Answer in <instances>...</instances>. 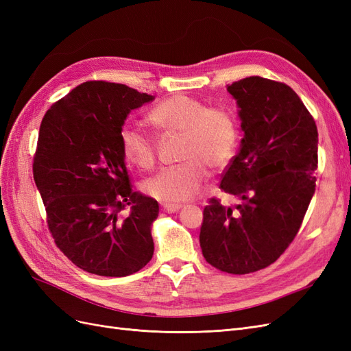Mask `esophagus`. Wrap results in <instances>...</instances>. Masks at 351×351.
Masks as SVG:
<instances>
[{
    "mask_svg": "<svg viewBox=\"0 0 351 351\" xmlns=\"http://www.w3.org/2000/svg\"><path fill=\"white\" fill-rule=\"evenodd\" d=\"M182 209V205H162V210L167 212V214H174V212H178Z\"/></svg>",
    "mask_w": 351,
    "mask_h": 351,
    "instance_id": "1",
    "label": "esophagus"
}]
</instances>
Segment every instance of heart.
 Here are the masks:
<instances>
[{"mask_svg": "<svg viewBox=\"0 0 351 351\" xmlns=\"http://www.w3.org/2000/svg\"><path fill=\"white\" fill-rule=\"evenodd\" d=\"M147 119L158 129L184 137L180 155L184 162L162 169L142 184L145 195L165 205L192 199L205 183L206 168L212 173L224 171L237 154L240 134L234 115L195 97H169L156 105ZM120 147L129 164L141 169L155 165V141L139 127H121Z\"/></svg>", "mask_w": 351, "mask_h": 351, "instance_id": "heart-1", "label": "heart"}]
</instances>
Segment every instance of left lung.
<instances>
[{
    "label": "left lung",
    "mask_w": 351,
    "mask_h": 351,
    "mask_svg": "<svg viewBox=\"0 0 351 351\" xmlns=\"http://www.w3.org/2000/svg\"><path fill=\"white\" fill-rule=\"evenodd\" d=\"M227 90L237 102L243 139L219 189L239 202L210 199L199 241L212 267L249 274L277 261L302 226L316 187L317 129L284 83L250 76Z\"/></svg>",
    "instance_id": "8db88e82"
}]
</instances>
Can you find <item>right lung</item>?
<instances>
[{
	"label": "right lung",
	"instance_id": "obj_1",
	"mask_svg": "<svg viewBox=\"0 0 351 351\" xmlns=\"http://www.w3.org/2000/svg\"><path fill=\"white\" fill-rule=\"evenodd\" d=\"M125 84L84 82L47 111L34 178L58 249L89 274L125 277L152 259L158 202L133 192L120 130L133 110L154 101ZM131 206L124 220L118 214Z\"/></svg>",
	"mask_w": 351,
	"mask_h": 351
}]
</instances>
